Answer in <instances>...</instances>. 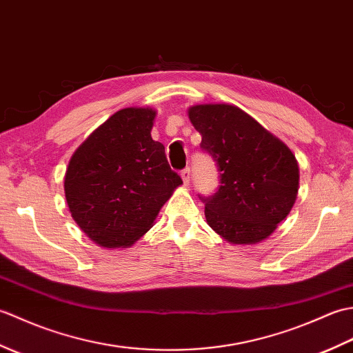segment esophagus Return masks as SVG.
<instances>
[{
	"label": "esophagus",
	"instance_id": "obj_1",
	"mask_svg": "<svg viewBox=\"0 0 353 353\" xmlns=\"http://www.w3.org/2000/svg\"><path fill=\"white\" fill-rule=\"evenodd\" d=\"M181 176L183 179V183L188 185L190 183V177H191V170L190 168H185L181 171Z\"/></svg>",
	"mask_w": 353,
	"mask_h": 353
}]
</instances>
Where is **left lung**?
I'll use <instances>...</instances> for the list:
<instances>
[{
	"instance_id": "8db88e82",
	"label": "left lung",
	"mask_w": 353,
	"mask_h": 353,
	"mask_svg": "<svg viewBox=\"0 0 353 353\" xmlns=\"http://www.w3.org/2000/svg\"><path fill=\"white\" fill-rule=\"evenodd\" d=\"M188 115L201 134V150L220 171L216 192L200 197L208 224L232 244L268 238L297 197L294 154L234 104H197Z\"/></svg>"
}]
</instances>
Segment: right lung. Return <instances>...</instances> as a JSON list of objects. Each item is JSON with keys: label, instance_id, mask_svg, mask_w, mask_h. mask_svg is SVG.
<instances>
[{"label": "right lung", "instance_id": "1", "mask_svg": "<svg viewBox=\"0 0 353 353\" xmlns=\"http://www.w3.org/2000/svg\"><path fill=\"white\" fill-rule=\"evenodd\" d=\"M156 112L118 110L72 154L65 197L79 228L101 247H130L153 226L182 179L153 141Z\"/></svg>", "mask_w": 353, "mask_h": 353}]
</instances>
